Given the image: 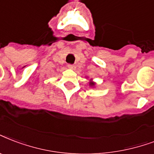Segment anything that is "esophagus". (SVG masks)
<instances>
[{
    "mask_svg": "<svg viewBox=\"0 0 154 154\" xmlns=\"http://www.w3.org/2000/svg\"><path fill=\"white\" fill-rule=\"evenodd\" d=\"M67 66H68L69 69H74L75 68H76V66H75L74 64H68Z\"/></svg>",
    "mask_w": 154,
    "mask_h": 154,
    "instance_id": "esophagus-1",
    "label": "esophagus"
}]
</instances>
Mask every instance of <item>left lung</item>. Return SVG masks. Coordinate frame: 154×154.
I'll list each match as a JSON object with an SVG mask.
<instances>
[{
    "label": "left lung",
    "mask_w": 154,
    "mask_h": 154,
    "mask_svg": "<svg viewBox=\"0 0 154 154\" xmlns=\"http://www.w3.org/2000/svg\"><path fill=\"white\" fill-rule=\"evenodd\" d=\"M90 85H94V83H90Z\"/></svg>",
    "instance_id": "obj_1"
}]
</instances>
